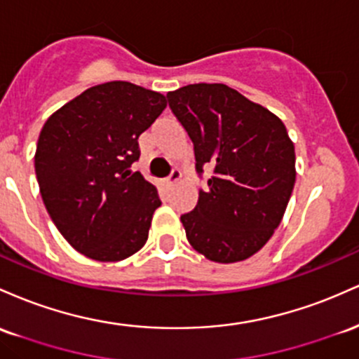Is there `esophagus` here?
Here are the masks:
<instances>
[{
  "mask_svg": "<svg viewBox=\"0 0 359 359\" xmlns=\"http://www.w3.org/2000/svg\"><path fill=\"white\" fill-rule=\"evenodd\" d=\"M180 178H181V172L180 171H172L171 175H169L168 178L164 180V184H166V187H172L176 181H180Z\"/></svg>",
  "mask_w": 359,
  "mask_h": 359,
  "instance_id": "obj_1",
  "label": "esophagus"
}]
</instances>
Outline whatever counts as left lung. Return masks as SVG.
Returning a JSON list of instances; mask_svg holds the SVG:
<instances>
[{"instance_id":"obj_1","label":"left lung","mask_w":359,"mask_h":359,"mask_svg":"<svg viewBox=\"0 0 359 359\" xmlns=\"http://www.w3.org/2000/svg\"><path fill=\"white\" fill-rule=\"evenodd\" d=\"M190 135L195 168L212 166L198 203L181 215L188 243L215 263L256 255L287 210L295 147L275 114L222 83L188 84L166 95Z\"/></svg>"}]
</instances>
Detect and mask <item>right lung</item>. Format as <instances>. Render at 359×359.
I'll use <instances>...</instances> for the list:
<instances>
[{"label": "right lung", "mask_w": 359, "mask_h": 359, "mask_svg": "<svg viewBox=\"0 0 359 359\" xmlns=\"http://www.w3.org/2000/svg\"><path fill=\"white\" fill-rule=\"evenodd\" d=\"M166 108V96L127 81L83 91L49 116L35 151L43 205L64 239L91 259L111 263L146 244L154 184L130 166L139 135Z\"/></svg>", "instance_id": "obj_1"}]
</instances>
